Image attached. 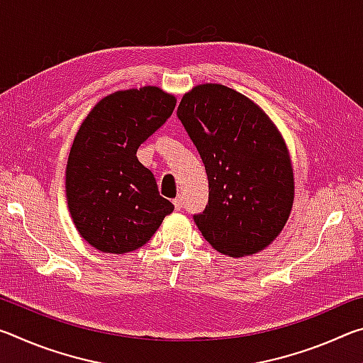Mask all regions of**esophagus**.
<instances>
[{"instance_id":"1","label":"esophagus","mask_w":363,"mask_h":363,"mask_svg":"<svg viewBox=\"0 0 363 363\" xmlns=\"http://www.w3.org/2000/svg\"><path fill=\"white\" fill-rule=\"evenodd\" d=\"M173 203H174V208H176V210L179 211L181 208H182V199H181V196H177V199H174V200H173Z\"/></svg>"}]
</instances>
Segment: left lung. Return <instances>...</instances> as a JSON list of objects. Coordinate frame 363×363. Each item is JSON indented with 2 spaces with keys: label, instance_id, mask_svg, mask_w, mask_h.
I'll use <instances>...</instances> for the list:
<instances>
[{
  "label": "left lung",
  "instance_id": "1",
  "mask_svg": "<svg viewBox=\"0 0 363 363\" xmlns=\"http://www.w3.org/2000/svg\"><path fill=\"white\" fill-rule=\"evenodd\" d=\"M177 116L205 163L210 199L194 220L219 253L251 256L284 230L294 200L285 139L250 97L224 84H196Z\"/></svg>",
  "mask_w": 363,
  "mask_h": 363
}]
</instances>
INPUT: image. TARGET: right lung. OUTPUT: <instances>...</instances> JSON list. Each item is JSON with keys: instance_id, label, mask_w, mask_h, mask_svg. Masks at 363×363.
Listing matches in <instances>:
<instances>
[{"instance_id": "add662e5", "label": "right lung", "mask_w": 363, "mask_h": 363, "mask_svg": "<svg viewBox=\"0 0 363 363\" xmlns=\"http://www.w3.org/2000/svg\"><path fill=\"white\" fill-rule=\"evenodd\" d=\"M174 107L176 97L158 86L116 91L96 104L73 139L67 203L79 235L102 253L140 248L174 210L136 157Z\"/></svg>"}]
</instances>
